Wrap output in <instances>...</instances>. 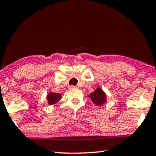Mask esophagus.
Returning a JSON list of instances; mask_svg holds the SVG:
<instances>
[{"label":"esophagus","mask_w":156,"mask_h":156,"mask_svg":"<svg viewBox=\"0 0 156 156\" xmlns=\"http://www.w3.org/2000/svg\"><path fill=\"white\" fill-rule=\"evenodd\" d=\"M69 87H70V89H75V88H76V86H74V85H71Z\"/></svg>","instance_id":"1"}]
</instances>
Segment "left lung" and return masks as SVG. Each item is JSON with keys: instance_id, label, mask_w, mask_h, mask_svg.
<instances>
[{"instance_id": "obj_1", "label": "left lung", "mask_w": 156, "mask_h": 156, "mask_svg": "<svg viewBox=\"0 0 156 156\" xmlns=\"http://www.w3.org/2000/svg\"><path fill=\"white\" fill-rule=\"evenodd\" d=\"M88 97L97 105H103L106 102V94L101 87H98L93 93H90Z\"/></svg>"}]
</instances>
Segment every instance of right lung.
Instances as JSON below:
<instances>
[{
    "instance_id": "obj_1",
    "label": "right lung",
    "mask_w": 156,
    "mask_h": 156,
    "mask_svg": "<svg viewBox=\"0 0 156 156\" xmlns=\"http://www.w3.org/2000/svg\"><path fill=\"white\" fill-rule=\"evenodd\" d=\"M61 99V94L55 93H49L47 95V100L48 105H53L58 103Z\"/></svg>"
}]
</instances>
